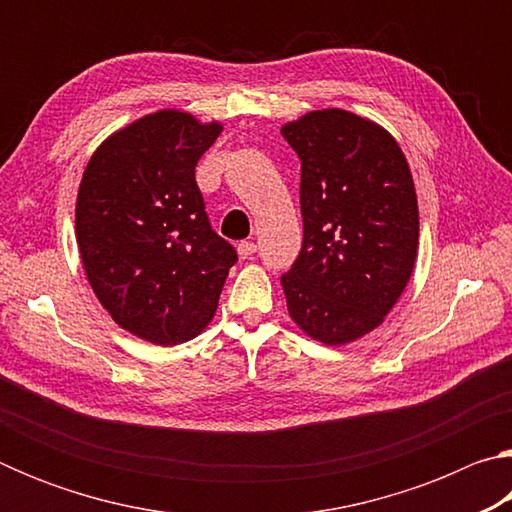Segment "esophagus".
<instances>
[{
	"mask_svg": "<svg viewBox=\"0 0 512 512\" xmlns=\"http://www.w3.org/2000/svg\"><path fill=\"white\" fill-rule=\"evenodd\" d=\"M237 250H239V255L244 257V259L246 257H253L257 253V244H255V241H239Z\"/></svg>",
	"mask_w": 512,
	"mask_h": 512,
	"instance_id": "1",
	"label": "esophagus"
}]
</instances>
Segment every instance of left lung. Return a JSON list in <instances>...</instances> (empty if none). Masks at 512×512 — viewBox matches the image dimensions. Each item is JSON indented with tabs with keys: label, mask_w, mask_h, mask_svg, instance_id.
Masks as SVG:
<instances>
[{
	"label": "left lung",
	"mask_w": 512,
	"mask_h": 512,
	"mask_svg": "<svg viewBox=\"0 0 512 512\" xmlns=\"http://www.w3.org/2000/svg\"><path fill=\"white\" fill-rule=\"evenodd\" d=\"M300 158L302 248L280 277L291 318L327 345L375 329L418 255V198L400 146L345 110L282 128Z\"/></svg>",
	"instance_id": "obj_1"
}]
</instances>
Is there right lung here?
Wrapping results in <instances>:
<instances>
[{"label":"right lung","mask_w":512,"mask_h":512,"mask_svg":"<svg viewBox=\"0 0 512 512\" xmlns=\"http://www.w3.org/2000/svg\"><path fill=\"white\" fill-rule=\"evenodd\" d=\"M221 133L162 110L103 142L85 167L76 241L115 323L155 345L194 339L216 311L237 250L219 237L196 164Z\"/></svg>","instance_id":"right-lung-1"}]
</instances>
